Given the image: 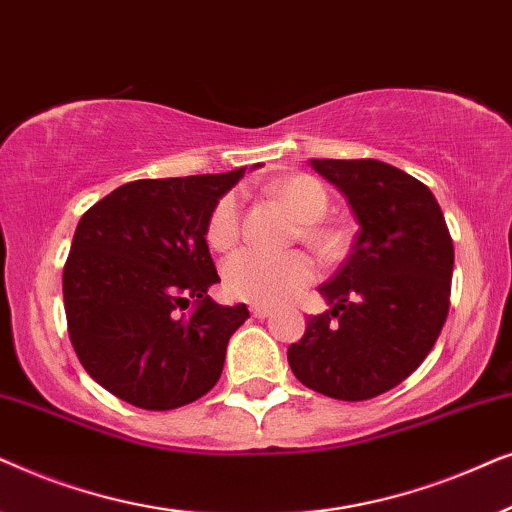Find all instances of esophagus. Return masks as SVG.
<instances>
[{
    "instance_id": "esophagus-1",
    "label": "esophagus",
    "mask_w": 512,
    "mask_h": 512,
    "mask_svg": "<svg viewBox=\"0 0 512 512\" xmlns=\"http://www.w3.org/2000/svg\"><path fill=\"white\" fill-rule=\"evenodd\" d=\"M272 314V307H265V305H251V317L256 319H265Z\"/></svg>"
}]
</instances>
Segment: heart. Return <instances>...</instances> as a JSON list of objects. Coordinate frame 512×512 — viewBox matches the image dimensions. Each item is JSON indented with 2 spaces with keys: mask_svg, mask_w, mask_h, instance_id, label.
<instances>
[{
  "mask_svg": "<svg viewBox=\"0 0 512 512\" xmlns=\"http://www.w3.org/2000/svg\"><path fill=\"white\" fill-rule=\"evenodd\" d=\"M270 195L282 202L300 226V240L310 244L321 256H335L345 247V233L328 226L324 219L331 205L326 186L310 174H289L272 181ZM240 195L226 193L216 202L207 221V242L216 251L233 249L240 240ZM317 268L303 251L272 256L256 249H244L230 256L223 265V284L237 300L254 305H277L296 296L300 289L312 284Z\"/></svg>",
  "mask_w": 512,
  "mask_h": 512,
  "instance_id": "1",
  "label": "heart"
}]
</instances>
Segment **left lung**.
<instances>
[{
	"label": "left lung",
	"mask_w": 512,
	"mask_h": 512,
	"mask_svg": "<svg viewBox=\"0 0 512 512\" xmlns=\"http://www.w3.org/2000/svg\"><path fill=\"white\" fill-rule=\"evenodd\" d=\"M359 221L354 247L319 286L331 310L310 317L289 347L305 387L338 401H368L415 373L450 310L454 244L422 181L382 160H317Z\"/></svg>",
	"instance_id": "8db88e82"
}]
</instances>
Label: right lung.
I'll return each mask as SVG.
<instances>
[{"instance_id": "right-lung-1", "label": "right lung", "mask_w": 512, "mask_h": 512, "mask_svg": "<svg viewBox=\"0 0 512 512\" xmlns=\"http://www.w3.org/2000/svg\"><path fill=\"white\" fill-rule=\"evenodd\" d=\"M247 167L137 179L95 202L62 272L74 352L97 384L144 410L198 401L219 382L247 305H219L207 221Z\"/></svg>"}]
</instances>
